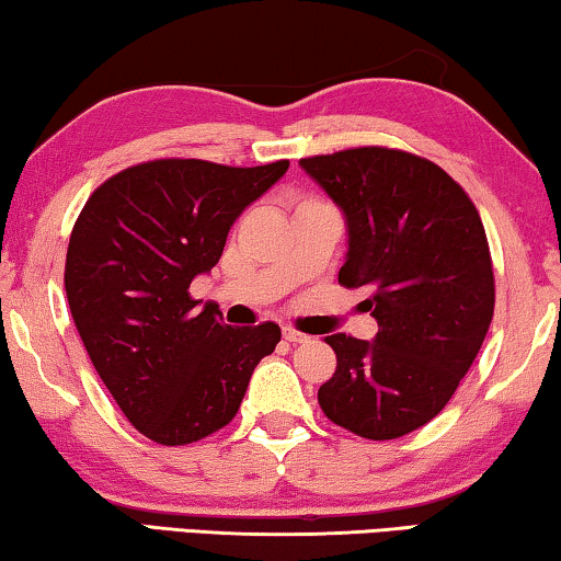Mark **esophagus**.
<instances>
[{"instance_id": "1", "label": "esophagus", "mask_w": 561, "mask_h": 561, "mask_svg": "<svg viewBox=\"0 0 561 561\" xmlns=\"http://www.w3.org/2000/svg\"><path fill=\"white\" fill-rule=\"evenodd\" d=\"M283 339L290 341V344H306V341H311V336L304 334V331L294 329V327H283Z\"/></svg>"}]
</instances>
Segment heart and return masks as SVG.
Wrapping results in <instances>:
<instances>
[{
  "instance_id": "b5f03b06",
  "label": "heart",
  "mask_w": 561,
  "mask_h": 561,
  "mask_svg": "<svg viewBox=\"0 0 561 561\" xmlns=\"http://www.w3.org/2000/svg\"><path fill=\"white\" fill-rule=\"evenodd\" d=\"M304 202H308V199H304Z\"/></svg>"
}]
</instances>
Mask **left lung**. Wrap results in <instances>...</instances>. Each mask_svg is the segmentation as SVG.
Returning <instances> with one entry per match:
<instances>
[{
    "instance_id": "1",
    "label": "left lung",
    "mask_w": 561,
    "mask_h": 561,
    "mask_svg": "<svg viewBox=\"0 0 561 561\" xmlns=\"http://www.w3.org/2000/svg\"><path fill=\"white\" fill-rule=\"evenodd\" d=\"M344 209V288H364L375 341L327 336L336 371L319 389L334 425L394 440L450 402L489 334L496 280L481 215L453 176L417 153L356 146L300 159Z\"/></svg>"
}]
</instances>
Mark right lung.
I'll return each mask as SVG.
<instances>
[{"mask_svg": "<svg viewBox=\"0 0 561 561\" xmlns=\"http://www.w3.org/2000/svg\"><path fill=\"white\" fill-rule=\"evenodd\" d=\"M286 169L288 159L141 161L105 180L72 225V321L121 412L153 443L186 445L222 430L280 341L273 321L232 329L213 306L197 311L190 283L213 271L232 222Z\"/></svg>", "mask_w": 561, "mask_h": 561, "instance_id": "1", "label": "right lung"}]
</instances>
